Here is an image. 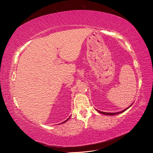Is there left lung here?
<instances>
[{"label":"left lung","mask_w":153,"mask_h":153,"mask_svg":"<svg viewBox=\"0 0 153 153\" xmlns=\"http://www.w3.org/2000/svg\"><path fill=\"white\" fill-rule=\"evenodd\" d=\"M132 105V104H131ZM129 106V107H130ZM129 108H126V110H123V111H120V112H118V113H106V112H102V111H99V110H97L99 113H102V114H104V115H117V114H119V113H123V112H124V111H126V110H127V109H128Z\"/></svg>","instance_id":"left-lung-1"}]
</instances>
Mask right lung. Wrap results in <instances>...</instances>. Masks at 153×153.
Masks as SVG:
<instances>
[{
  "label": "right lung",
  "instance_id": "add662e5",
  "mask_svg": "<svg viewBox=\"0 0 153 153\" xmlns=\"http://www.w3.org/2000/svg\"><path fill=\"white\" fill-rule=\"evenodd\" d=\"M68 119H69V118H68ZM68 119H67V120H65V122H63V123H65V122H67V120H68Z\"/></svg>",
  "mask_w": 153,
  "mask_h": 153
}]
</instances>
